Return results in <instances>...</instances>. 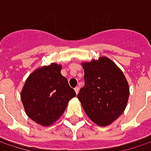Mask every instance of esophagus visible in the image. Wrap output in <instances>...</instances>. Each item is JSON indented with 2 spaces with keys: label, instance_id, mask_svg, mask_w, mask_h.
<instances>
[{
  "label": "esophagus",
  "instance_id": "34e87169",
  "mask_svg": "<svg viewBox=\"0 0 151 151\" xmlns=\"http://www.w3.org/2000/svg\"><path fill=\"white\" fill-rule=\"evenodd\" d=\"M75 91H76V94H77V93H79V88H78V87H76V88H75Z\"/></svg>",
  "mask_w": 151,
  "mask_h": 151
}]
</instances>
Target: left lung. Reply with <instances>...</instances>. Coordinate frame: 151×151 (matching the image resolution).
<instances>
[{
    "label": "left lung",
    "instance_id": "1",
    "mask_svg": "<svg viewBox=\"0 0 151 151\" xmlns=\"http://www.w3.org/2000/svg\"><path fill=\"white\" fill-rule=\"evenodd\" d=\"M84 87L77 98L93 123L106 126L116 120L126 107L129 85L121 70L108 58L82 63Z\"/></svg>",
    "mask_w": 151,
    "mask_h": 151
}]
</instances>
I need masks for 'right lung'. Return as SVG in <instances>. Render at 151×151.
Segmentation results:
<instances>
[{
  "mask_svg": "<svg viewBox=\"0 0 151 151\" xmlns=\"http://www.w3.org/2000/svg\"><path fill=\"white\" fill-rule=\"evenodd\" d=\"M61 70L57 63L38 68L28 76L20 93L27 116L43 126L56 122L76 96Z\"/></svg>",
  "mask_w": 151,
  "mask_h": 151,
  "instance_id": "obj_1",
  "label": "right lung"
}]
</instances>
